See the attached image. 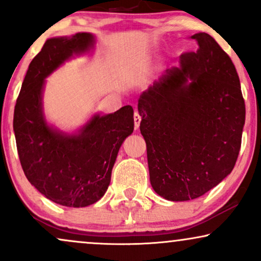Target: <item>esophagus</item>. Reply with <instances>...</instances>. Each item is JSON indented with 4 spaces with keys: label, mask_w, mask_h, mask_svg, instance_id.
Wrapping results in <instances>:
<instances>
[{
    "label": "esophagus",
    "mask_w": 261,
    "mask_h": 261,
    "mask_svg": "<svg viewBox=\"0 0 261 261\" xmlns=\"http://www.w3.org/2000/svg\"><path fill=\"white\" fill-rule=\"evenodd\" d=\"M140 121H141V116L139 112H138V110H136V112H134V127H136V129L139 128Z\"/></svg>",
    "instance_id": "esophagus-1"
}]
</instances>
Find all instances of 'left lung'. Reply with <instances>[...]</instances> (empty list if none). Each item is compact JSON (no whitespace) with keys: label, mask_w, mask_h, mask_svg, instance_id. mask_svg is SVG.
I'll return each mask as SVG.
<instances>
[{"label":"left lung","mask_w":261,"mask_h":261,"mask_svg":"<svg viewBox=\"0 0 261 261\" xmlns=\"http://www.w3.org/2000/svg\"><path fill=\"white\" fill-rule=\"evenodd\" d=\"M181 54L138 100L150 182L168 201L195 199L232 172L246 106L230 57L211 35H192Z\"/></svg>","instance_id":"left-lung-1"}]
</instances>
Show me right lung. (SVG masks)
Segmentation results:
<instances>
[{
	"label": "right lung",
	"instance_id": "obj_1",
	"mask_svg": "<svg viewBox=\"0 0 261 261\" xmlns=\"http://www.w3.org/2000/svg\"><path fill=\"white\" fill-rule=\"evenodd\" d=\"M94 44L89 32L47 40L29 65L14 108L13 128L25 175L44 197L65 207H87L104 196L118 150L134 129L130 105L94 114L73 133L48 124L42 102L46 79Z\"/></svg>",
	"mask_w": 261,
	"mask_h": 261
}]
</instances>
